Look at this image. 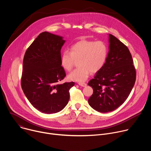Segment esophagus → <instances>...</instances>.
<instances>
[{"label": "esophagus", "mask_w": 151, "mask_h": 151, "mask_svg": "<svg viewBox=\"0 0 151 151\" xmlns=\"http://www.w3.org/2000/svg\"><path fill=\"white\" fill-rule=\"evenodd\" d=\"M78 85L81 86V87H86V86H87V83H84V82H79Z\"/></svg>", "instance_id": "34e87169"}]
</instances>
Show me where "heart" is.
<instances>
[{"label": "heart", "instance_id": "b5f03b06", "mask_svg": "<svg viewBox=\"0 0 151 151\" xmlns=\"http://www.w3.org/2000/svg\"><path fill=\"white\" fill-rule=\"evenodd\" d=\"M107 56V48L101 41L82 40L73 45L70 52L64 51L60 56V64L66 71L73 68L75 60L78 61L77 69L70 73L69 80L83 82L87 79L91 72H99L104 66Z\"/></svg>", "mask_w": 151, "mask_h": 151}]
</instances>
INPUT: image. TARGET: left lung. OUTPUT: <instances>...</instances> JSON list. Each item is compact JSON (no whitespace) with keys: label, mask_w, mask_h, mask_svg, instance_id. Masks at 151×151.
I'll use <instances>...</instances> for the list:
<instances>
[{"label":"left lung","mask_w":151,"mask_h":151,"mask_svg":"<svg viewBox=\"0 0 151 151\" xmlns=\"http://www.w3.org/2000/svg\"><path fill=\"white\" fill-rule=\"evenodd\" d=\"M127 46L109 34V52L103 68L90 80L93 94L90 106L102 113L113 111L128 98L136 81V72Z\"/></svg>","instance_id":"left-lung-1"}]
</instances>
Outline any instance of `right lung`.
<instances>
[{
  "label": "right lung",
  "mask_w": 151,
  "mask_h": 151,
  "mask_svg": "<svg viewBox=\"0 0 151 151\" xmlns=\"http://www.w3.org/2000/svg\"><path fill=\"white\" fill-rule=\"evenodd\" d=\"M66 40L62 36L44 32L27 48L23 59L21 87L40 112L51 114L63 109L69 100L73 82L57 83L66 76L60 64L61 49Z\"/></svg>",
  "instance_id": "add662e5"
}]
</instances>
